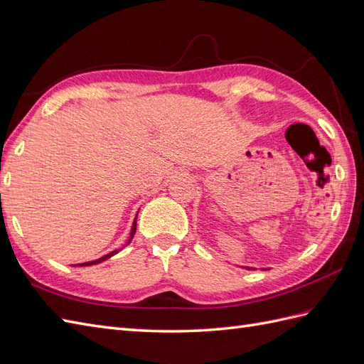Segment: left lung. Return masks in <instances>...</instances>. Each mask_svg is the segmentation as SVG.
<instances>
[{
	"instance_id": "8db88e82",
	"label": "left lung",
	"mask_w": 364,
	"mask_h": 364,
	"mask_svg": "<svg viewBox=\"0 0 364 364\" xmlns=\"http://www.w3.org/2000/svg\"><path fill=\"white\" fill-rule=\"evenodd\" d=\"M246 269H252V267H246Z\"/></svg>"
}]
</instances>
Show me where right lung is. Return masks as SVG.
Returning a JSON list of instances; mask_svg holds the SVG:
<instances>
[{
	"label": "right lung",
	"instance_id": "right-lung-1",
	"mask_svg": "<svg viewBox=\"0 0 364 364\" xmlns=\"http://www.w3.org/2000/svg\"><path fill=\"white\" fill-rule=\"evenodd\" d=\"M135 230H136V217H135V220H134V223H132V229H130V237H129V240H127V243H126V246L130 243V241H132V238H134V235H135ZM121 249H115V250H112V252H109L107 255H105V257H101V258H98V259H93V262H87V263H80V264H77V266H92V264H98V263H101V262H105V259H107V258H110V257H114L115 254H118Z\"/></svg>",
	"mask_w": 364,
	"mask_h": 364
}]
</instances>
